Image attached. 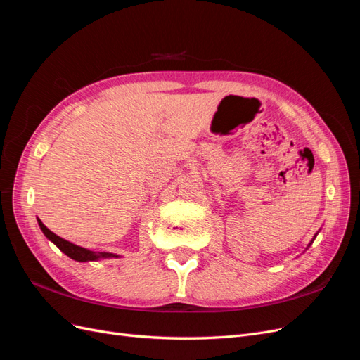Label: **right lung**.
<instances>
[{"label": "right lung", "mask_w": 360, "mask_h": 360, "mask_svg": "<svg viewBox=\"0 0 360 360\" xmlns=\"http://www.w3.org/2000/svg\"><path fill=\"white\" fill-rule=\"evenodd\" d=\"M37 222H39V226H40V230L43 231V234H45L49 238V240L61 250V252H64L75 261H81V263H85V261H97L101 258H118L120 257V255H115V254H111V252H94V250L85 249V248L78 246V245H73L68 240H64V238H61L60 236L53 234L40 219H37Z\"/></svg>", "instance_id": "add662e5"}]
</instances>
